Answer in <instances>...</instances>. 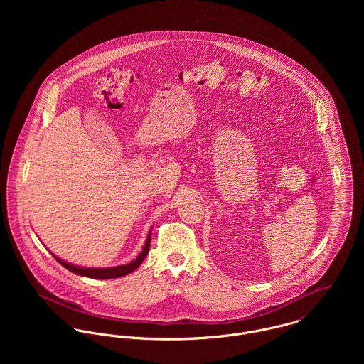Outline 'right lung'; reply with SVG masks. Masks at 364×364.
<instances>
[{
  "mask_svg": "<svg viewBox=\"0 0 364 364\" xmlns=\"http://www.w3.org/2000/svg\"><path fill=\"white\" fill-rule=\"evenodd\" d=\"M150 242H151V231L147 235L143 251L139 254V257L136 259L132 260L130 263L120 264V266H113V267H101V269L100 267H81V266H75V264H71L65 260L60 259L55 255H53V257L63 267H65L67 270H70L75 274L85 276V277H92V279H116V277H122V276H126V274L134 272L143 263V260L146 259V257L150 251Z\"/></svg>",
  "mask_w": 364,
  "mask_h": 364,
  "instance_id": "right-lung-1",
  "label": "right lung"
}]
</instances>
